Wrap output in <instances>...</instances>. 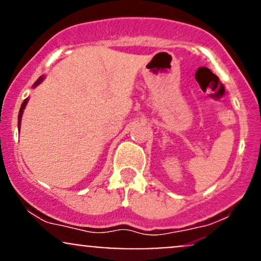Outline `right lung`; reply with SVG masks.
I'll return each mask as SVG.
<instances>
[{
	"label": "right lung",
	"instance_id": "1",
	"mask_svg": "<svg viewBox=\"0 0 261 261\" xmlns=\"http://www.w3.org/2000/svg\"><path fill=\"white\" fill-rule=\"evenodd\" d=\"M41 81H43V77H40V79H39V80L37 81V82L34 83V87H35V86H38L39 83L41 82ZM27 101H28V100H27V99H25L24 101H23L22 107H20L19 114H18V126H20V119H22V115H23V110H24V108H25V106H27Z\"/></svg>",
	"mask_w": 261,
	"mask_h": 261
}]
</instances>
